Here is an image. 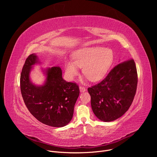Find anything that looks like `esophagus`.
<instances>
[{
    "label": "esophagus",
    "mask_w": 157,
    "mask_h": 157,
    "mask_svg": "<svg viewBox=\"0 0 157 157\" xmlns=\"http://www.w3.org/2000/svg\"><path fill=\"white\" fill-rule=\"evenodd\" d=\"M79 90H80L81 93H83V92H85L86 91V89L84 87L79 86Z\"/></svg>",
    "instance_id": "34e87169"
}]
</instances>
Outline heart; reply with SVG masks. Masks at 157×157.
Segmentation results:
<instances>
[{
  "label": "heart",
  "mask_w": 157,
  "mask_h": 157,
  "mask_svg": "<svg viewBox=\"0 0 157 157\" xmlns=\"http://www.w3.org/2000/svg\"><path fill=\"white\" fill-rule=\"evenodd\" d=\"M72 61L64 63V75L71 81L82 68V74L91 81L95 82L102 78L114 61V53L111 49L101 47H83L72 55Z\"/></svg>",
  "instance_id": "b5f03b06"
}]
</instances>
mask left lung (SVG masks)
<instances>
[{
  "label": "left lung",
  "instance_id": "1",
  "mask_svg": "<svg viewBox=\"0 0 157 157\" xmlns=\"http://www.w3.org/2000/svg\"><path fill=\"white\" fill-rule=\"evenodd\" d=\"M138 82L133 59L118 64L99 83L87 89L95 116L104 122L122 116L131 105Z\"/></svg>",
  "mask_w": 157,
  "mask_h": 157
}]
</instances>
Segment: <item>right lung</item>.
<instances>
[{"label": "right lung", "instance_id": "add662e5", "mask_svg": "<svg viewBox=\"0 0 157 157\" xmlns=\"http://www.w3.org/2000/svg\"><path fill=\"white\" fill-rule=\"evenodd\" d=\"M35 53L26 59L20 75V90L30 113L41 123L55 127L66 125L72 119L74 107L79 95L76 83L67 82L62 78L59 66L44 70L46 81L36 86L30 79L32 66L38 63Z\"/></svg>", "mask_w": 157, "mask_h": 157}]
</instances>
